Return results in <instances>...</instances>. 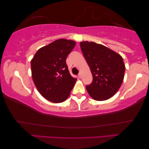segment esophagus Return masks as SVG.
<instances>
[{
	"mask_svg": "<svg viewBox=\"0 0 149 149\" xmlns=\"http://www.w3.org/2000/svg\"><path fill=\"white\" fill-rule=\"evenodd\" d=\"M79 78H80V79H81V78H82V73H81V72H79Z\"/></svg>",
	"mask_w": 149,
	"mask_h": 149,
	"instance_id": "esophagus-1",
	"label": "esophagus"
}]
</instances>
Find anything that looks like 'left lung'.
<instances>
[{
  "instance_id": "obj_1",
  "label": "left lung",
  "mask_w": 149,
  "mask_h": 149,
  "mask_svg": "<svg viewBox=\"0 0 149 149\" xmlns=\"http://www.w3.org/2000/svg\"><path fill=\"white\" fill-rule=\"evenodd\" d=\"M80 45L93 77L92 83L86 86L89 95L97 101L110 98L123 82L125 69L123 58L94 42L82 41Z\"/></svg>"
}]
</instances>
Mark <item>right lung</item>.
<instances>
[{
	"label": "right lung",
	"instance_id": "right-lung-1",
	"mask_svg": "<svg viewBox=\"0 0 149 149\" xmlns=\"http://www.w3.org/2000/svg\"><path fill=\"white\" fill-rule=\"evenodd\" d=\"M75 45L74 41L57 40L40 48L31 61L34 84L49 101H65L74 87L77 79L70 75L66 59Z\"/></svg>",
	"mask_w": 149,
	"mask_h": 149
}]
</instances>
